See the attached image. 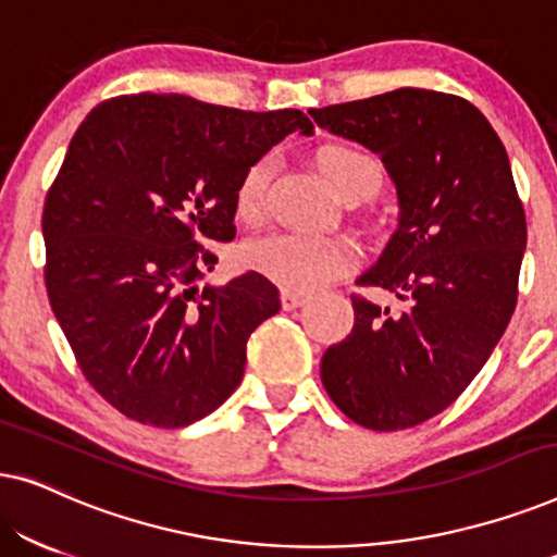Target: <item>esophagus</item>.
Masks as SVG:
<instances>
[{"mask_svg":"<svg viewBox=\"0 0 557 557\" xmlns=\"http://www.w3.org/2000/svg\"><path fill=\"white\" fill-rule=\"evenodd\" d=\"M304 301H307V296H304V294L288 292V288H284V292H281V304H284V309H286V311H292V309H299Z\"/></svg>","mask_w":557,"mask_h":557,"instance_id":"34e87169","label":"esophagus"}]
</instances>
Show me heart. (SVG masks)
I'll return each instance as SVG.
<instances>
[{"mask_svg": "<svg viewBox=\"0 0 557 557\" xmlns=\"http://www.w3.org/2000/svg\"><path fill=\"white\" fill-rule=\"evenodd\" d=\"M314 164L332 193L345 202L368 200L383 185V170L370 154L352 144L326 141L314 151ZM269 162H253L235 187V212L243 223H258L265 210ZM357 261V250L345 238L326 235L273 233L246 248V263L261 276L276 281L288 292L307 294L347 273Z\"/></svg>", "mask_w": 557, "mask_h": 557, "instance_id": "heart-1", "label": "heart"}]
</instances>
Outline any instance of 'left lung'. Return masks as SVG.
Instances as JSON below:
<instances>
[{"mask_svg": "<svg viewBox=\"0 0 557 557\" xmlns=\"http://www.w3.org/2000/svg\"><path fill=\"white\" fill-rule=\"evenodd\" d=\"M309 113L380 154L400 208L357 278L400 309L352 294L355 326L324 352L322 383L364 429H410L467 391L512 319L528 225L505 144L476 106L425 88Z\"/></svg>", "mask_w": 557, "mask_h": 557, "instance_id": "8db88e82", "label": "left lung"}]
</instances>
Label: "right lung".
<instances>
[{"mask_svg": "<svg viewBox=\"0 0 557 557\" xmlns=\"http://www.w3.org/2000/svg\"><path fill=\"white\" fill-rule=\"evenodd\" d=\"M294 132H314L296 109L136 94L71 139L42 210L45 286L83 375L132 421L182 429L240 385L278 288L256 271L200 286L218 263L205 243L235 238L243 172Z\"/></svg>", "mask_w": 557, "mask_h": 557, "instance_id": "obj_1", "label": "right lung"}]
</instances>
